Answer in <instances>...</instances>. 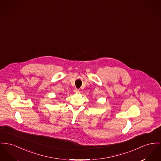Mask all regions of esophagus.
<instances>
[{
	"instance_id": "esophagus-1",
	"label": "esophagus",
	"mask_w": 161,
	"mask_h": 161,
	"mask_svg": "<svg viewBox=\"0 0 161 161\" xmlns=\"http://www.w3.org/2000/svg\"><path fill=\"white\" fill-rule=\"evenodd\" d=\"M74 92H75V93H78V92H79V89H75L74 90Z\"/></svg>"
}]
</instances>
